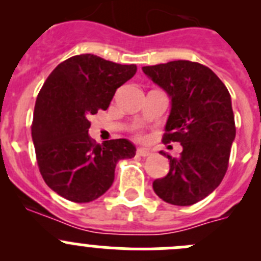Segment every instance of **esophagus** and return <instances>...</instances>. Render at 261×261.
<instances>
[{
	"label": "esophagus",
	"instance_id": "34e87169",
	"mask_svg": "<svg viewBox=\"0 0 261 261\" xmlns=\"http://www.w3.org/2000/svg\"><path fill=\"white\" fill-rule=\"evenodd\" d=\"M138 155L139 156H143V158H145V156H149L150 155V151L149 150H145V149H138Z\"/></svg>",
	"mask_w": 261,
	"mask_h": 261
}]
</instances>
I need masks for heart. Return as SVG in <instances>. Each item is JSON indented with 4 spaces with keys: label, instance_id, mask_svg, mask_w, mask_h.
Masks as SVG:
<instances>
[{
    "label": "heart",
    "instance_id": "obj_1",
    "mask_svg": "<svg viewBox=\"0 0 261 261\" xmlns=\"http://www.w3.org/2000/svg\"><path fill=\"white\" fill-rule=\"evenodd\" d=\"M139 139H140V140H144V136H141V135H139Z\"/></svg>",
    "mask_w": 261,
    "mask_h": 261
}]
</instances>
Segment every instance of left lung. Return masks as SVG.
Masks as SVG:
<instances>
[{
  "label": "left lung",
  "instance_id": "left-lung-1",
  "mask_svg": "<svg viewBox=\"0 0 261 261\" xmlns=\"http://www.w3.org/2000/svg\"><path fill=\"white\" fill-rule=\"evenodd\" d=\"M143 72L172 101L163 143L177 141L179 158L162 152L170 169L152 181L154 192L174 206L206 198L222 181L228 167L236 127L231 96L206 65L189 60L143 67Z\"/></svg>",
  "mask_w": 261,
  "mask_h": 261
}]
</instances>
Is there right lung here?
<instances>
[{
    "mask_svg": "<svg viewBox=\"0 0 261 261\" xmlns=\"http://www.w3.org/2000/svg\"><path fill=\"white\" fill-rule=\"evenodd\" d=\"M122 65L93 54L60 63L41 87L34 110L31 136L43 179L59 196L86 203L109 191L120 159L135 156L126 139L96 144L88 135L89 117L107 110L118 87L135 75Z\"/></svg>",
    "mask_w": 261,
    "mask_h": 261,
    "instance_id": "1",
    "label": "right lung"
}]
</instances>
